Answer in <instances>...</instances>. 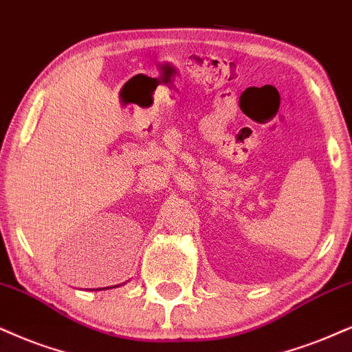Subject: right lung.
<instances>
[{
	"instance_id": "1",
	"label": "right lung",
	"mask_w": 352,
	"mask_h": 352,
	"mask_svg": "<svg viewBox=\"0 0 352 352\" xmlns=\"http://www.w3.org/2000/svg\"><path fill=\"white\" fill-rule=\"evenodd\" d=\"M120 285V284H119ZM119 285H112V287H119ZM104 289V287H102ZM106 289H109V287H106ZM98 290H101V289H98Z\"/></svg>"
}]
</instances>
